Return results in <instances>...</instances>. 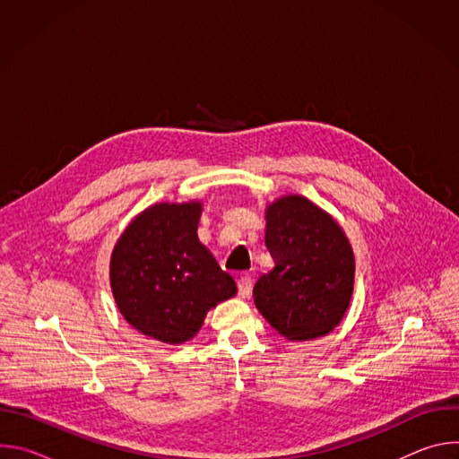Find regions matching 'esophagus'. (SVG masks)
<instances>
[{"instance_id":"1","label":"esophagus","mask_w":459,"mask_h":459,"mask_svg":"<svg viewBox=\"0 0 459 459\" xmlns=\"http://www.w3.org/2000/svg\"><path fill=\"white\" fill-rule=\"evenodd\" d=\"M250 292H252V280L247 278V276L239 278V280H238V294H239L241 298H248Z\"/></svg>"}]
</instances>
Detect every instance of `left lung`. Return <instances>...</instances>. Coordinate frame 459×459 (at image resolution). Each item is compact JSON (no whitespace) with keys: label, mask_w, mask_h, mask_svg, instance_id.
I'll return each instance as SVG.
<instances>
[{"label":"left lung","mask_w":459,"mask_h":459,"mask_svg":"<svg viewBox=\"0 0 459 459\" xmlns=\"http://www.w3.org/2000/svg\"><path fill=\"white\" fill-rule=\"evenodd\" d=\"M265 245L274 269L254 285L255 308L287 340L329 334L349 308L354 254L340 225L301 195L267 209Z\"/></svg>","instance_id":"left-lung-1"}]
</instances>
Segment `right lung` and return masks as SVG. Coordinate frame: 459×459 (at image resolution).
Returning <instances> with one entry per match:
<instances>
[{"label": "right lung", "instance_id": "add662e5", "mask_svg": "<svg viewBox=\"0 0 459 459\" xmlns=\"http://www.w3.org/2000/svg\"><path fill=\"white\" fill-rule=\"evenodd\" d=\"M202 204H158L126 227L110 259L112 294L123 317L163 343L188 342L236 283L200 243Z\"/></svg>", "mask_w": 459, "mask_h": 459}]
</instances>
